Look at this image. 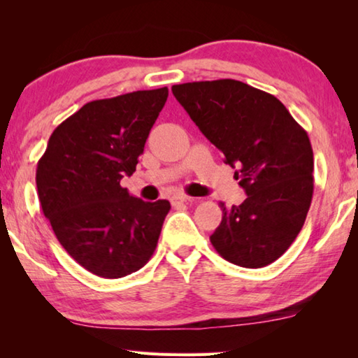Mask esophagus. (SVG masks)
<instances>
[{
	"instance_id": "obj_1",
	"label": "esophagus",
	"mask_w": 358,
	"mask_h": 358,
	"mask_svg": "<svg viewBox=\"0 0 358 358\" xmlns=\"http://www.w3.org/2000/svg\"><path fill=\"white\" fill-rule=\"evenodd\" d=\"M172 205H178V203H191L194 202V197H187V196H183V194H177V196H173L171 199Z\"/></svg>"
}]
</instances>
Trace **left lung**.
Returning a JSON list of instances; mask_svg holds the SVG:
<instances>
[{
	"instance_id": "1",
	"label": "left lung",
	"mask_w": 358,
	"mask_h": 358,
	"mask_svg": "<svg viewBox=\"0 0 358 358\" xmlns=\"http://www.w3.org/2000/svg\"><path fill=\"white\" fill-rule=\"evenodd\" d=\"M202 134L222 151L246 192L210 237L230 264L260 268L281 257L305 224L313 199V148L280 99L232 78L173 85Z\"/></svg>"
}]
</instances>
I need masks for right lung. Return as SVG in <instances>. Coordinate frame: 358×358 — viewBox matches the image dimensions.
Returning <instances> with one entry per match:
<instances>
[{
  "label": "right lung",
  "mask_w": 358,
  "mask_h": 358,
  "mask_svg": "<svg viewBox=\"0 0 358 358\" xmlns=\"http://www.w3.org/2000/svg\"><path fill=\"white\" fill-rule=\"evenodd\" d=\"M167 87L92 101L64 120L38 162L44 216L85 270L107 280L141 270L156 250L169 201L145 202L120 181L136 172Z\"/></svg>",
  "instance_id": "1"
}]
</instances>
